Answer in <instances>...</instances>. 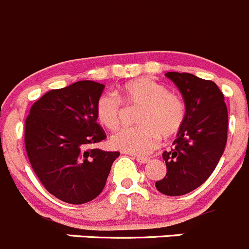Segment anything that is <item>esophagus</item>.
Returning a JSON list of instances; mask_svg holds the SVG:
<instances>
[{"instance_id":"1","label":"esophagus","mask_w":249,"mask_h":249,"mask_svg":"<svg viewBox=\"0 0 249 249\" xmlns=\"http://www.w3.org/2000/svg\"><path fill=\"white\" fill-rule=\"evenodd\" d=\"M136 160L139 161V163L144 164V163H147V161H149V158H148V157H141V156H137V157H136Z\"/></svg>"}]
</instances>
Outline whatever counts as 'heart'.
<instances>
[{
	"label": "heart",
	"instance_id": "b5f03b06",
	"mask_svg": "<svg viewBox=\"0 0 249 249\" xmlns=\"http://www.w3.org/2000/svg\"><path fill=\"white\" fill-rule=\"evenodd\" d=\"M140 107L139 126L126 127L110 137L115 149L131 154H148L159 146L161 136L178 134L185 120L182 98L168 91L163 84L151 78H140L125 84L118 93H103L96 103V118L105 127L117 130L122 124L124 108Z\"/></svg>",
	"mask_w": 249,
	"mask_h": 249
}]
</instances>
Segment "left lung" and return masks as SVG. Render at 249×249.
<instances>
[{"label":"left lung","instance_id":"1","mask_svg":"<svg viewBox=\"0 0 249 249\" xmlns=\"http://www.w3.org/2000/svg\"><path fill=\"white\" fill-rule=\"evenodd\" d=\"M165 75L182 93L186 115L174 147L163 153L166 175L156 187L166 196H182L199 187L218 165L228 140V108L212 80L176 71Z\"/></svg>","mask_w":249,"mask_h":249}]
</instances>
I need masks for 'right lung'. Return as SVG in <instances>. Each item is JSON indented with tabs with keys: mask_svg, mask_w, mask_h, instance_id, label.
<instances>
[{
	"mask_svg": "<svg viewBox=\"0 0 249 249\" xmlns=\"http://www.w3.org/2000/svg\"><path fill=\"white\" fill-rule=\"evenodd\" d=\"M105 85L84 80L51 90L30 108L24 142L46 190L60 201L83 204L102 192L119 152L90 148L107 137L96 118Z\"/></svg>",
	"mask_w": 249,
	"mask_h": 249,
	"instance_id": "obj_1",
	"label": "right lung"
}]
</instances>
